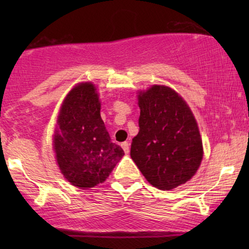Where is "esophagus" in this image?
Instances as JSON below:
<instances>
[{"mask_svg": "<svg viewBox=\"0 0 249 249\" xmlns=\"http://www.w3.org/2000/svg\"><path fill=\"white\" fill-rule=\"evenodd\" d=\"M121 146H122V148H124V151L125 154H128L129 149H130V147H129V142H124L121 144Z\"/></svg>", "mask_w": 249, "mask_h": 249, "instance_id": "obj_1", "label": "esophagus"}]
</instances>
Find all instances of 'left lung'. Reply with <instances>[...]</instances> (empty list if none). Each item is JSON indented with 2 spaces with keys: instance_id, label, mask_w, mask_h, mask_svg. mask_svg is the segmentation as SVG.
Instances as JSON below:
<instances>
[{
  "instance_id": "obj_1",
  "label": "left lung",
  "mask_w": 249,
  "mask_h": 249,
  "mask_svg": "<svg viewBox=\"0 0 249 249\" xmlns=\"http://www.w3.org/2000/svg\"><path fill=\"white\" fill-rule=\"evenodd\" d=\"M139 132L130 156L152 186L170 190L195 175L203 159L196 120L178 93L154 86L138 95Z\"/></svg>"
}]
</instances>
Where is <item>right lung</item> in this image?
I'll use <instances>...</instances> for the list:
<instances>
[{
  "mask_svg": "<svg viewBox=\"0 0 249 249\" xmlns=\"http://www.w3.org/2000/svg\"><path fill=\"white\" fill-rule=\"evenodd\" d=\"M101 104L93 84L84 83L67 95L57 118L54 152L61 172L79 188L105 181L124 155L101 118Z\"/></svg>",
  "mask_w": 249,
  "mask_h": 249,
  "instance_id": "1",
  "label": "right lung"
}]
</instances>
